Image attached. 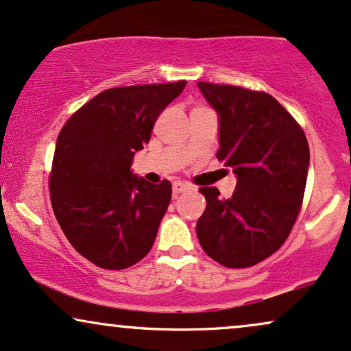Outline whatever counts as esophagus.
Returning a JSON list of instances; mask_svg holds the SVG:
<instances>
[{
  "instance_id": "1",
  "label": "esophagus",
  "mask_w": 351,
  "mask_h": 351,
  "mask_svg": "<svg viewBox=\"0 0 351 351\" xmlns=\"http://www.w3.org/2000/svg\"><path fill=\"white\" fill-rule=\"evenodd\" d=\"M189 189H191V185H189L187 182H174V184H172V192H174V195H179V193L189 191Z\"/></svg>"
}]
</instances>
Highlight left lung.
Segmentation results:
<instances>
[{"label": "left lung", "instance_id": "1", "mask_svg": "<svg viewBox=\"0 0 351 351\" xmlns=\"http://www.w3.org/2000/svg\"><path fill=\"white\" fill-rule=\"evenodd\" d=\"M197 85L220 117L217 158L237 174L230 199H221L217 187H200L207 207L197 221V237L220 265L254 266L281 248L298 220L311 158L307 138L269 93Z\"/></svg>", "mask_w": 351, "mask_h": 351}]
</instances>
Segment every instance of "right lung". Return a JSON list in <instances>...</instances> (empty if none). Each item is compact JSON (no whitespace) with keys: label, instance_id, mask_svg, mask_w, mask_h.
Returning <instances> with one entry per match:
<instances>
[{"label":"right lung","instance_id":"add662e5","mask_svg":"<svg viewBox=\"0 0 351 351\" xmlns=\"http://www.w3.org/2000/svg\"><path fill=\"white\" fill-rule=\"evenodd\" d=\"M187 82L117 86L67 119L57 138L49 191L70 245L103 269H126L149 253L172 185L130 171L136 151Z\"/></svg>","mask_w":351,"mask_h":351}]
</instances>
